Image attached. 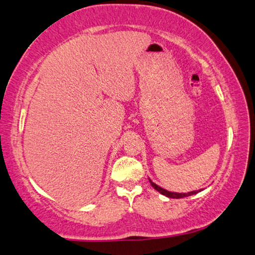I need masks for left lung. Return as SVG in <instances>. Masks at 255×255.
<instances>
[{"label":"left lung","instance_id":"8db88e82","mask_svg":"<svg viewBox=\"0 0 255 255\" xmlns=\"http://www.w3.org/2000/svg\"><path fill=\"white\" fill-rule=\"evenodd\" d=\"M150 184H151V186L153 188L156 189V191H158L160 194H163L165 196H167V198H171V199H181V198H186V196H191V195H194L198 193V191H193V192H189V193H174V192H168L166 191V189H164L162 187H159V186H157L156 184H153V182L150 180ZM199 192H201V189Z\"/></svg>","mask_w":255,"mask_h":255}]
</instances>
